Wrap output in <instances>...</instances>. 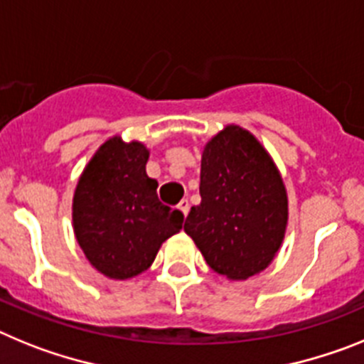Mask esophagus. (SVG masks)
<instances>
[{"mask_svg":"<svg viewBox=\"0 0 364 364\" xmlns=\"http://www.w3.org/2000/svg\"><path fill=\"white\" fill-rule=\"evenodd\" d=\"M178 208L183 213V216H186V214H188V210H191V205H188V201H186V200H181V201H179Z\"/></svg>","mask_w":364,"mask_h":364,"instance_id":"obj_1","label":"esophagus"}]
</instances>
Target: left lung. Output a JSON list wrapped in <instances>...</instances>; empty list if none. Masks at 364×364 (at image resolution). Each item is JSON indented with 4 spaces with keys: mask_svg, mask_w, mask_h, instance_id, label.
Listing matches in <instances>:
<instances>
[{
    "mask_svg": "<svg viewBox=\"0 0 364 364\" xmlns=\"http://www.w3.org/2000/svg\"><path fill=\"white\" fill-rule=\"evenodd\" d=\"M201 203L185 221L218 274L245 280L264 271L282 245L287 194L271 156L247 129L230 124L201 156Z\"/></svg>",
    "mask_w": 364,
    "mask_h": 364,
    "instance_id": "left-lung-1",
    "label": "left lung"
}]
</instances>
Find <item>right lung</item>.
<instances>
[{
	"instance_id": "obj_1",
	"label": "right lung",
	"mask_w": 364,
	"mask_h": 364,
	"mask_svg": "<svg viewBox=\"0 0 364 364\" xmlns=\"http://www.w3.org/2000/svg\"><path fill=\"white\" fill-rule=\"evenodd\" d=\"M150 151L143 143L107 139L78 179L73 229L95 269L124 280L156 260L161 243L179 232L183 213L163 205L148 178Z\"/></svg>"
}]
</instances>
